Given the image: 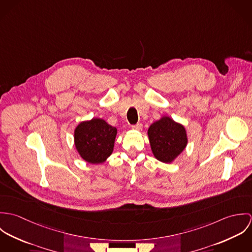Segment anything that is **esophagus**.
Wrapping results in <instances>:
<instances>
[{"label": "esophagus", "instance_id": "34e87169", "mask_svg": "<svg viewBox=\"0 0 252 252\" xmlns=\"http://www.w3.org/2000/svg\"><path fill=\"white\" fill-rule=\"evenodd\" d=\"M132 128H133L134 130H137V131H142L143 125H142L141 123H138V124H136V125H133Z\"/></svg>", "mask_w": 252, "mask_h": 252}]
</instances>
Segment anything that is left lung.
<instances>
[{
  "label": "left lung",
  "instance_id": "obj_1",
  "mask_svg": "<svg viewBox=\"0 0 252 252\" xmlns=\"http://www.w3.org/2000/svg\"><path fill=\"white\" fill-rule=\"evenodd\" d=\"M147 135L154 157L163 163L173 162L188 142L184 126L169 116L152 123Z\"/></svg>",
  "mask_w": 252,
  "mask_h": 252
}]
</instances>
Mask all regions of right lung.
<instances>
[{
	"mask_svg": "<svg viewBox=\"0 0 252 252\" xmlns=\"http://www.w3.org/2000/svg\"><path fill=\"white\" fill-rule=\"evenodd\" d=\"M116 134V128L104 119L92 118L76 126L74 145L83 160L90 164H100L112 153Z\"/></svg>",
	"mask_w": 252,
	"mask_h": 252,
	"instance_id": "right-lung-1",
	"label": "right lung"
}]
</instances>
